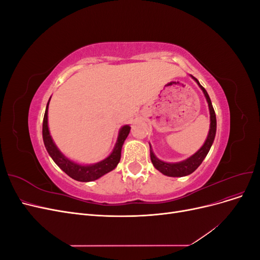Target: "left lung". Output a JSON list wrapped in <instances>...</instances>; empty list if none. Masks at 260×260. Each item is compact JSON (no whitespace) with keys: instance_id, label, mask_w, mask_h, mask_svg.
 <instances>
[{"instance_id":"left-lung-1","label":"left lung","mask_w":260,"mask_h":260,"mask_svg":"<svg viewBox=\"0 0 260 260\" xmlns=\"http://www.w3.org/2000/svg\"><path fill=\"white\" fill-rule=\"evenodd\" d=\"M191 77H192V79H194V81L199 84V86L201 88V90L203 91L204 95H205L206 101L208 103L209 114H210L209 132H208V136H207L205 143L203 144V146L199 149L198 152L194 153L192 156L188 157V158H186L182 161H178V162H166V161H162V160L158 159L155 156L151 144H149V149H151V160L154 165V167L158 171H160L162 175L168 176V177H184V176H187V175H191L192 172H194L196 169L199 168V166L202 164V161L205 159V157L207 156L212 143H214L215 137H216L217 120H216V114H215V111H214V107H212L210 98L208 95L207 91L203 88L201 83L199 82V80L196 79V78H194L193 76H191Z\"/></svg>"}]
</instances>
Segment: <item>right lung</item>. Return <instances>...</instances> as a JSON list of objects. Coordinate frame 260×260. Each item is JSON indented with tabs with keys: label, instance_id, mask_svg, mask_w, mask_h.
Returning a JSON list of instances; mask_svg holds the SVG:
<instances>
[{
	"label": "right lung",
	"instance_id": "right-lung-1",
	"mask_svg": "<svg viewBox=\"0 0 260 260\" xmlns=\"http://www.w3.org/2000/svg\"><path fill=\"white\" fill-rule=\"evenodd\" d=\"M50 100L45 108L43 125H42V136H43L44 146L46 148V151H48L49 155L52 157L54 162L56 164L57 166L70 178H73L74 180H77V181H80V182H90V181L98 180L99 178L108 174L109 171L114 170L117 167L118 162L120 161L121 148H122L124 140L127 139L130 132V129H131L130 125L124 124L120 128L113 152L109 154L105 159L95 164H91V165H81L79 162H76L72 159L67 158V157L59 151L56 144L54 143V141L50 135L49 123H48V112H49Z\"/></svg>",
	"mask_w": 260,
	"mask_h": 260
}]
</instances>
